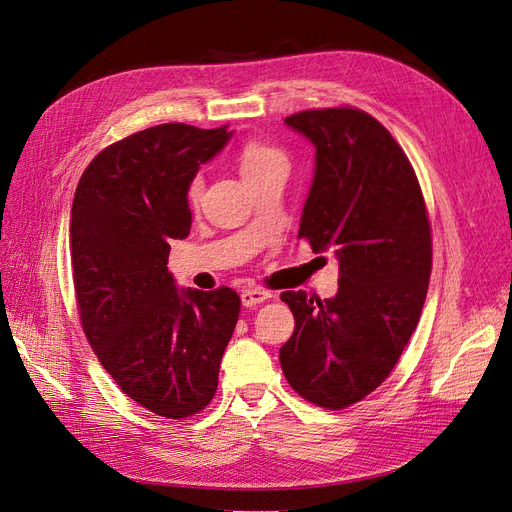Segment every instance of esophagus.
<instances>
[{"instance_id":"1","label":"esophagus","mask_w":512,"mask_h":512,"mask_svg":"<svg viewBox=\"0 0 512 512\" xmlns=\"http://www.w3.org/2000/svg\"><path fill=\"white\" fill-rule=\"evenodd\" d=\"M269 298H273V294H271V291L262 289V287H248V289L241 291V304L246 306V308L262 304V302H266Z\"/></svg>"}]
</instances>
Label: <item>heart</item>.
<instances>
[{
    "label": "heart",
    "mask_w": 512,
    "mask_h": 512,
    "mask_svg": "<svg viewBox=\"0 0 512 512\" xmlns=\"http://www.w3.org/2000/svg\"><path fill=\"white\" fill-rule=\"evenodd\" d=\"M275 164H285V156L271 148V145H264V143H258V141H252L248 143L246 148L241 150V156H239V170L243 179H250L258 173H262V170L271 168ZM202 191H204V177L198 173L196 177L191 179L189 187H187V198L191 204H198L200 198H202Z\"/></svg>",
    "instance_id": "obj_1"
}]
</instances>
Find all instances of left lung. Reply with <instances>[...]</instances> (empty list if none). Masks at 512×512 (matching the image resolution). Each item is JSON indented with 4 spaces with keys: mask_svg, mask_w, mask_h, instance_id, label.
I'll return each mask as SVG.
<instances>
[{
    "mask_svg": "<svg viewBox=\"0 0 512 512\" xmlns=\"http://www.w3.org/2000/svg\"><path fill=\"white\" fill-rule=\"evenodd\" d=\"M316 150L298 237L333 250V298L283 291L296 319L279 350L296 392L329 410L377 389L415 333L431 275V229L415 170L379 120L358 108L285 118Z\"/></svg>",
    "mask_w": 512,
    "mask_h": 512,
    "instance_id": "8db88e82",
    "label": "left lung"
}]
</instances>
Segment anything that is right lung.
<instances>
[{
	"mask_svg": "<svg viewBox=\"0 0 512 512\" xmlns=\"http://www.w3.org/2000/svg\"><path fill=\"white\" fill-rule=\"evenodd\" d=\"M227 127H150L97 154L77 185L70 264L81 325L123 392L166 419L210 404L241 300L179 289L170 239L191 229L187 187L231 139Z\"/></svg>",
	"mask_w": 512,
	"mask_h": 512,
	"instance_id": "1",
	"label": "right lung"
}]
</instances>
